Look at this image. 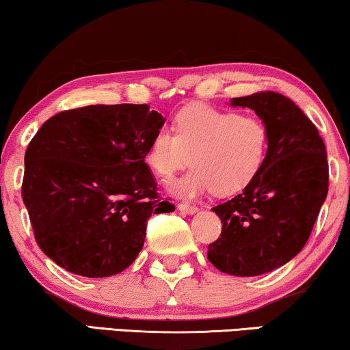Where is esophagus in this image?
<instances>
[{
    "instance_id": "obj_1",
    "label": "esophagus",
    "mask_w": 350,
    "mask_h": 350,
    "mask_svg": "<svg viewBox=\"0 0 350 350\" xmlns=\"http://www.w3.org/2000/svg\"><path fill=\"white\" fill-rule=\"evenodd\" d=\"M177 209H179L180 213H184V214H190V215H193V214L198 213V208H196V206H191V204H187V203H180V204H177Z\"/></svg>"
}]
</instances>
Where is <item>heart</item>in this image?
Here are the masks:
<instances>
[{
    "mask_svg": "<svg viewBox=\"0 0 350 350\" xmlns=\"http://www.w3.org/2000/svg\"><path fill=\"white\" fill-rule=\"evenodd\" d=\"M269 131L263 120L236 111L191 105L177 112L174 133L157 131L144 160L154 173L168 180L190 163L189 173L171 182L179 198H196L213 190L226 196L244 190L263 168Z\"/></svg>",
    "mask_w": 350,
    "mask_h": 350,
    "instance_id": "b5f03b06",
    "label": "heart"
}]
</instances>
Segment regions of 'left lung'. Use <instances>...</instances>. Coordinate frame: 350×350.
<instances>
[{
  "instance_id": "1",
  "label": "left lung",
  "mask_w": 350,
  "mask_h": 350,
  "mask_svg": "<svg viewBox=\"0 0 350 350\" xmlns=\"http://www.w3.org/2000/svg\"><path fill=\"white\" fill-rule=\"evenodd\" d=\"M230 106L263 120L268 154L239 195L213 208L222 233L208 258L219 271L249 278L282 267L304 247L328 193V161L316 125L287 96L260 92L231 98Z\"/></svg>"
}]
</instances>
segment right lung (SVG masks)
<instances>
[{
    "instance_id": "1",
    "label": "right lung",
    "mask_w": 350,
    "mask_h": 350,
    "mask_svg": "<svg viewBox=\"0 0 350 350\" xmlns=\"http://www.w3.org/2000/svg\"><path fill=\"white\" fill-rule=\"evenodd\" d=\"M163 124L147 105H92L39 128L22 198L38 245L58 267L83 278L119 274L141 252L147 219L173 213L144 160Z\"/></svg>"
}]
</instances>
